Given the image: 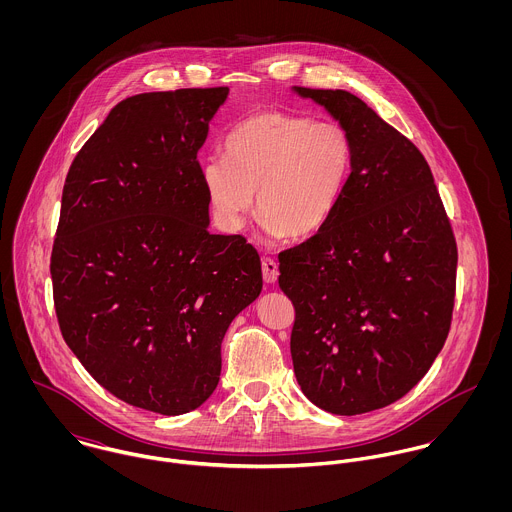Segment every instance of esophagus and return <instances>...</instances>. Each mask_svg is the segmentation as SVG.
<instances>
[{
    "instance_id": "esophagus-1",
    "label": "esophagus",
    "mask_w": 512,
    "mask_h": 512,
    "mask_svg": "<svg viewBox=\"0 0 512 512\" xmlns=\"http://www.w3.org/2000/svg\"><path fill=\"white\" fill-rule=\"evenodd\" d=\"M278 274H280V270H278L276 260L270 258V256H264V258H262V276H264V282H266V284H274V282L278 280Z\"/></svg>"
}]
</instances>
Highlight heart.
<instances>
[{"mask_svg": "<svg viewBox=\"0 0 512 512\" xmlns=\"http://www.w3.org/2000/svg\"><path fill=\"white\" fill-rule=\"evenodd\" d=\"M353 161V140L343 124L264 110L228 132L224 157L203 159L201 185L222 230L242 228L258 193L264 230L299 240L335 219Z\"/></svg>", "mask_w": 512, "mask_h": 512, "instance_id": "obj_1", "label": "heart"}]
</instances>
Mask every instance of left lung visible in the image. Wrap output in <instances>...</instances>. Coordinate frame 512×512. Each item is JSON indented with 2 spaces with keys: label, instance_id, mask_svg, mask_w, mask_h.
Masks as SVG:
<instances>
[{
  "label": "left lung",
  "instance_id": "obj_1",
  "mask_svg": "<svg viewBox=\"0 0 512 512\" xmlns=\"http://www.w3.org/2000/svg\"><path fill=\"white\" fill-rule=\"evenodd\" d=\"M353 140L345 199L321 232L280 252L293 372L321 410L355 416L408 394L447 339L457 246L428 161L347 90L293 86Z\"/></svg>",
  "mask_w": 512,
  "mask_h": 512
}]
</instances>
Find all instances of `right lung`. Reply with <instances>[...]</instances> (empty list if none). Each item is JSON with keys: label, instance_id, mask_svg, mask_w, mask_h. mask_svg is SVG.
I'll use <instances>...</instances> for the list:
<instances>
[{"label": "right lung", "instance_id": "add662e5", "mask_svg": "<svg viewBox=\"0 0 512 512\" xmlns=\"http://www.w3.org/2000/svg\"><path fill=\"white\" fill-rule=\"evenodd\" d=\"M228 88L118 102L74 157L51 256L61 333L116 398L163 416L219 384L232 319L262 292L260 256L209 232L197 153Z\"/></svg>", "mask_w": 512, "mask_h": 512}]
</instances>
